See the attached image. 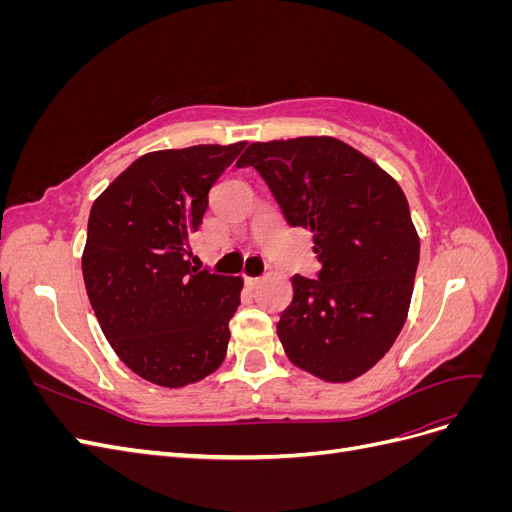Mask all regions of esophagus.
<instances>
[{
  "instance_id": "esophagus-1",
  "label": "esophagus",
  "mask_w": 512,
  "mask_h": 512,
  "mask_svg": "<svg viewBox=\"0 0 512 512\" xmlns=\"http://www.w3.org/2000/svg\"><path fill=\"white\" fill-rule=\"evenodd\" d=\"M260 282H262L260 277H245V286H247V288H252V290H254V288H258V286H260Z\"/></svg>"
}]
</instances>
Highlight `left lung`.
<instances>
[{"mask_svg":"<svg viewBox=\"0 0 512 512\" xmlns=\"http://www.w3.org/2000/svg\"><path fill=\"white\" fill-rule=\"evenodd\" d=\"M254 166L290 226L314 235L318 280L292 275L277 322L290 363L324 382L363 376L408 318L421 239L399 183L333 136L250 143Z\"/></svg>","mask_w":512,"mask_h":512,"instance_id":"1","label":"left lung"}]
</instances>
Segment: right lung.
<instances>
[{
    "label": "right lung",
    "mask_w": 512,
    "mask_h": 512,
    "mask_svg": "<svg viewBox=\"0 0 512 512\" xmlns=\"http://www.w3.org/2000/svg\"><path fill=\"white\" fill-rule=\"evenodd\" d=\"M243 147L145 153L89 213L81 262L100 329L136 376L164 389L203 380L226 359L243 280L192 267L190 239L211 185Z\"/></svg>",
    "instance_id": "right-lung-1"
}]
</instances>
